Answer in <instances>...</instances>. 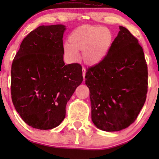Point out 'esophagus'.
<instances>
[{
	"label": "esophagus",
	"mask_w": 159,
	"mask_h": 159,
	"mask_svg": "<svg viewBox=\"0 0 159 159\" xmlns=\"http://www.w3.org/2000/svg\"><path fill=\"white\" fill-rule=\"evenodd\" d=\"M82 71H83V79L85 80V72H86V70L85 68H83L82 69Z\"/></svg>",
	"instance_id": "1"
}]
</instances>
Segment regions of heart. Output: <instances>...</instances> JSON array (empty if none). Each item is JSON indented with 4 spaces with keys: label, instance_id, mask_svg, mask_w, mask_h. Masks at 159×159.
I'll use <instances>...</instances> for the list:
<instances>
[{
    "label": "heart",
    "instance_id": "heart-1",
    "mask_svg": "<svg viewBox=\"0 0 159 159\" xmlns=\"http://www.w3.org/2000/svg\"><path fill=\"white\" fill-rule=\"evenodd\" d=\"M113 41L114 36L109 29L100 26H81L71 32L69 42L64 43V55L70 62H76L80 51L85 62L95 66L107 57Z\"/></svg>",
    "mask_w": 159,
    "mask_h": 159
}]
</instances>
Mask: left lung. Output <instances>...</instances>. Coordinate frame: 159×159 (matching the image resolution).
<instances>
[{"label": "left lung", "instance_id": "8db88e82", "mask_svg": "<svg viewBox=\"0 0 159 159\" xmlns=\"http://www.w3.org/2000/svg\"><path fill=\"white\" fill-rule=\"evenodd\" d=\"M107 57L87 69L94 124L107 132L119 131L134 122L146 101L147 64L138 40L119 26Z\"/></svg>", "mask_w": 159, "mask_h": 159}]
</instances>
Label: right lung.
Wrapping results in <instances>:
<instances>
[{
	"instance_id": "add662e5",
	"label": "right lung",
	"mask_w": 159,
	"mask_h": 159,
	"mask_svg": "<svg viewBox=\"0 0 159 159\" xmlns=\"http://www.w3.org/2000/svg\"><path fill=\"white\" fill-rule=\"evenodd\" d=\"M65 26H40L21 42L11 68V97L26 124L40 130L57 127L65 118L66 105L83 81L78 63L65 65Z\"/></svg>"
}]
</instances>
